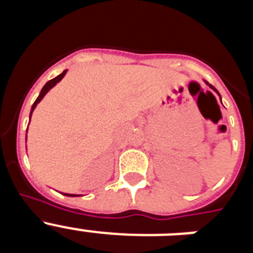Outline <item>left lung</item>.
I'll use <instances>...</instances> for the list:
<instances>
[{"label":"left lung","mask_w":253,"mask_h":253,"mask_svg":"<svg viewBox=\"0 0 253 253\" xmlns=\"http://www.w3.org/2000/svg\"><path fill=\"white\" fill-rule=\"evenodd\" d=\"M207 84H208V82H207ZM209 86H210V87H211V88H213V90H214V91H215V92H216V93H218V95H219V92H218V91H216V88H215V87H214V86H211V84H209ZM219 96H220V95H219Z\"/></svg>","instance_id":"obj_1"}]
</instances>
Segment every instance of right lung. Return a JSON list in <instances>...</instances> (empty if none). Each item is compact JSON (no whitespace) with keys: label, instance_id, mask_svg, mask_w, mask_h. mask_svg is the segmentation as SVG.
<instances>
[{"label":"right lung","instance_id":"1","mask_svg":"<svg viewBox=\"0 0 253 253\" xmlns=\"http://www.w3.org/2000/svg\"><path fill=\"white\" fill-rule=\"evenodd\" d=\"M66 72H67V71H63V72L60 73L59 76H57V77H55V78H53V80H50V81L46 82L45 86H44L43 88H42V91H40V95L38 96V99L35 100V102H34V104H33V107H31V113H30V118H31V114H33V111H34L35 106H37V105L39 104L40 101H42V99H43L44 96H45V93L48 92L49 90H50L51 87L55 86V84H57L58 82H59L60 80H62V78L64 77V75H66ZM64 195H67V196H76V195H73V194H72V195H71V194H64Z\"/></svg>","mask_w":253,"mask_h":253}]
</instances>
